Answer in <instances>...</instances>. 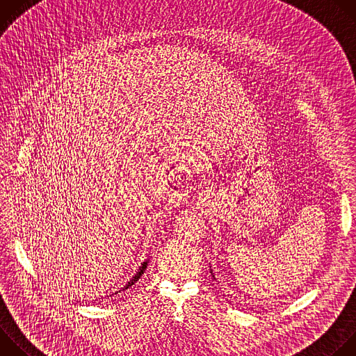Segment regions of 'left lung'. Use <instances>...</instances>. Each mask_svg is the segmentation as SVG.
Returning <instances> with one entry per match:
<instances>
[{"mask_svg":"<svg viewBox=\"0 0 356 356\" xmlns=\"http://www.w3.org/2000/svg\"><path fill=\"white\" fill-rule=\"evenodd\" d=\"M210 268H211V266H210ZM210 272H211V275H213V277H214V279H216V276H214V273H213V269H210Z\"/></svg>","mask_w":356,"mask_h":356,"instance_id":"8db88e82","label":"left lung"}]
</instances>
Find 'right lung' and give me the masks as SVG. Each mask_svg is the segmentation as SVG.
Here are the masks:
<instances>
[{
    "label": "right lung",
    "instance_id": "right-lung-1",
    "mask_svg": "<svg viewBox=\"0 0 356 356\" xmlns=\"http://www.w3.org/2000/svg\"><path fill=\"white\" fill-rule=\"evenodd\" d=\"M146 266H147V261H146V262H143V264H142V265H140V268H139V269H138V272H136V275H135V276H134V277H132V280H131V282H128V284H127V286H125V287H122V290H127V289H129V287H131V286H132V284H135V283H136V282H138V280H139V279H140V276H142V275H143V272H145V269H146ZM122 290H120V293H121V291H122ZM117 293H118V291H117ZM117 293H115V294H117Z\"/></svg>",
    "mask_w": 356,
    "mask_h": 356
}]
</instances>
